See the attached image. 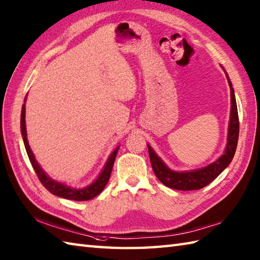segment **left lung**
<instances>
[{
	"instance_id": "1",
	"label": "left lung",
	"mask_w": 260,
	"mask_h": 260,
	"mask_svg": "<svg viewBox=\"0 0 260 260\" xmlns=\"http://www.w3.org/2000/svg\"><path fill=\"white\" fill-rule=\"evenodd\" d=\"M229 87H231V98H232V111H231V120H229V131L227 137V146L225 154L219 159H217L213 164L207 167L201 168L197 171L190 172H173L170 170L161 159L155 154L152 147L148 146L149 159L152 168L156 175V177L159 179V182L164 184L170 188L178 189V190H195L201 189L203 187L207 186L209 183L218 176V175L231 164L234 157L235 152L237 148L238 136H239V119H238V111L236 99H235L234 88L232 82L227 76Z\"/></svg>"
}]
</instances>
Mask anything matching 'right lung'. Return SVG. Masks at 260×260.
I'll return each instance as SVG.
<instances>
[{
  "label": "right lung",
  "mask_w": 260,
  "mask_h": 260,
  "mask_svg": "<svg viewBox=\"0 0 260 260\" xmlns=\"http://www.w3.org/2000/svg\"><path fill=\"white\" fill-rule=\"evenodd\" d=\"M24 102H25V101H24ZM21 131H22L23 141H24V145H25V149H26V153H27V156L29 158V161H31L34 171H35L36 175H38L40 182L43 184L45 188L50 192H52L53 195H56L58 197H63V198H66V199H72V201L82 202V201H89V199H92L95 196H98L100 192L103 189H104V187L106 186L108 179H110L114 161H115L116 155H117V152H118V147L112 153L111 157L108 158V160L106 162L104 170H103V172L101 173L99 178L96 179L92 185H89L88 187H86V188H83V189H75V188H72V187L65 186L64 184L57 183V182H55V180L51 179L44 173V171L40 167V165L38 164V161L35 160V157H34L31 148H29L27 137H26L25 104H23L22 113H21Z\"/></svg>",
  "instance_id": "right-lung-1"
}]
</instances>
